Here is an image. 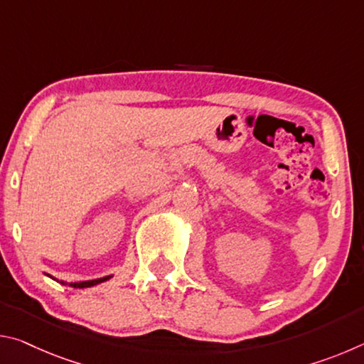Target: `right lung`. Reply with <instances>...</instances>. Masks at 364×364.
I'll return each mask as SVG.
<instances>
[{"instance_id":"add662e5","label":"right lung","mask_w":364,"mask_h":364,"mask_svg":"<svg viewBox=\"0 0 364 364\" xmlns=\"http://www.w3.org/2000/svg\"><path fill=\"white\" fill-rule=\"evenodd\" d=\"M49 278H53V276H49ZM112 278V276H106V278H100V279H93V281H82V282H64L60 281V284H69L72 287H78V289H83V287H91V286H96L100 284V282H104ZM54 279V278H53Z\"/></svg>"}]
</instances>
